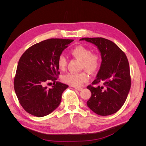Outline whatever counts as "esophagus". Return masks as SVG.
Instances as JSON below:
<instances>
[{"mask_svg": "<svg viewBox=\"0 0 146 146\" xmlns=\"http://www.w3.org/2000/svg\"><path fill=\"white\" fill-rule=\"evenodd\" d=\"M75 89L78 91H80L82 90V88H81V87H75Z\"/></svg>", "mask_w": 146, "mask_h": 146, "instance_id": "obj_1", "label": "esophagus"}]
</instances>
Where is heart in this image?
Returning <instances> with one entry per match:
<instances>
[{"label":"heart","instance_id":"b5f03b06","mask_svg":"<svg viewBox=\"0 0 146 146\" xmlns=\"http://www.w3.org/2000/svg\"><path fill=\"white\" fill-rule=\"evenodd\" d=\"M72 55L82 62L81 66L91 73H95L99 68L100 59L99 55L96 54H92L90 49L82 46H78L71 51ZM58 65L59 68L63 70L67 65V59L64 54H60L58 59ZM63 81L66 84L78 87L82 83L88 80V76L85 72L80 73L69 72L63 77Z\"/></svg>","mask_w":146,"mask_h":146}]
</instances>
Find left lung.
<instances>
[{
    "label": "left lung",
    "mask_w": 146,
    "mask_h": 146,
    "mask_svg": "<svg viewBox=\"0 0 146 146\" xmlns=\"http://www.w3.org/2000/svg\"><path fill=\"white\" fill-rule=\"evenodd\" d=\"M96 46L102 58L100 69L92 85L88 86L91 96L88 107L95 113L106 116L118 111L125 102L131 88L129 65L125 53L113 41L102 37H84Z\"/></svg>",
    "instance_id": "left-lung-1"
}]
</instances>
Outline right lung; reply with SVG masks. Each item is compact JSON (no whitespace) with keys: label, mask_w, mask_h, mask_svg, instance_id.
<instances>
[{"label":"right lung","mask_w":146,"mask_h":146,"mask_svg":"<svg viewBox=\"0 0 146 146\" xmlns=\"http://www.w3.org/2000/svg\"><path fill=\"white\" fill-rule=\"evenodd\" d=\"M73 40L50 38L29 47L21 56L14 78V90L21 105L37 117L46 116L59 105L62 94L69 87L56 81L58 59ZM53 81L51 89L45 86Z\"/></svg>","instance_id":"right-lung-1"}]
</instances>
